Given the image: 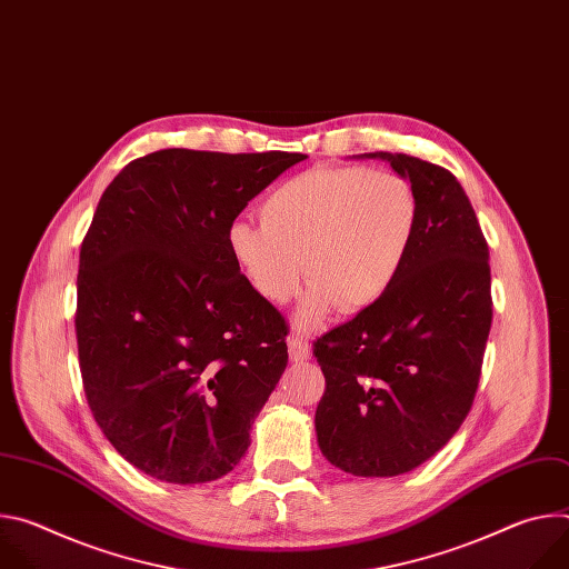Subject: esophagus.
Masks as SVG:
<instances>
[{
  "instance_id": "obj_1",
  "label": "esophagus",
  "mask_w": 569,
  "mask_h": 569,
  "mask_svg": "<svg viewBox=\"0 0 569 569\" xmlns=\"http://www.w3.org/2000/svg\"><path fill=\"white\" fill-rule=\"evenodd\" d=\"M288 353H290L292 362H303L310 358V347L306 340L292 336V338H288Z\"/></svg>"
}]
</instances>
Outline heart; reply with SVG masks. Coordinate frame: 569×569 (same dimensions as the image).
<instances>
[{"instance_id": "b5f03b06", "label": "heart", "mask_w": 569, "mask_h": 569, "mask_svg": "<svg viewBox=\"0 0 569 569\" xmlns=\"http://www.w3.org/2000/svg\"><path fill=\"white\" fill-rule=\"evenodd\" d=\"M419 220L412 184L398 173L317 167L279 184L259 204V224L236 220L227 250L236 270L268 303L283 306L312 283L303 327L331 308L376 303L408 261Z\"/></svg>"}]
</instances>
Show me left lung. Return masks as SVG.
Returning <instances> with one entry per match:
<instances>
[{
  "instance_id": "1",
  "label": "left lung",
  "mask_w": 569,
  "mask_h": 569,
  "mask_svg": "<svg viewBox=\"0 0 569 569\" xmlns=\"http://www.w3.org/2000/svg\"><path fill=\"white\" fill-rule=\"evenodd\" d=\"M387 159L408 178L419 220L391 288L312 342L327 389L315 430L321 455L358 477L410 472L468 417L493 321L489 246L457 178L410 154Z\"/></svg>"
}]
</instances>
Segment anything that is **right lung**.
<instances>
[{
    "instance_id": "add662e5",
    "label": "right lung",
    "mask_w": 569,
    "mask_h": 569,
    "mask_svg": "<svg viewBox=\"0 0 569 569\" xmlns=\"http://www.w3.org/2000/svg\"><path fill=\"white\" fill-rule=\"evenodd\" d=\"M301 159L167 148L99 200L76 281L80 376L108 441L154 479L233 470L288 365V323L236 270L227 229Z\"/></svg>"
}]
</instances>
